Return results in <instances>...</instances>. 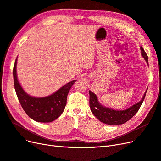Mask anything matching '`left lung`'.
Segmentation results:
<instances>
[{
    "label": "left lung",
    "mask_w": 161,
    "mask_h": 161,
    "mask_svg": "<svg viewBox=\"0 0 161 161\" xmlns=\"http://www.w3.org/2000/svg\"><path fill=\"white\" fill-rule=\"evenodd\" d=\"M140 50L141 54H142V56L144 58V60L147 61V64H148V56L147 53L145 52L142 46L140 47ZM147 89L146 91L142 100L138 102V103L134 105L133 106L130 107V108L123 111L114 110L102 106L98 102L97 97L95 94L89 91V105L91 111L97 119L104 124L109 125L123 124L125 123L126 121L130 120L137 113L138 111L140 108L141 105H142V103H143L146 93L147 92Z\"/></svg>",
    "instance_id": "obj_1"
}]
</instances>
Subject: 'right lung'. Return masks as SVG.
Returning a JSON list of instances; mask_svg holds the SVG:
<instances>
[{"label":"right lung","mask_w":161,"mask_h":161,"mask_svg":"<svg viewBox=\"0 0 161 161\" xmlns=\"http://www.w3.org/2000/svg\"><path fill=\"white\" fill-rule=\"evenodd\" d=\"M17 59L13 67L14 86L17 98L23 110L32 119L38 122H51L60 116L66 104L68 93L76 80L69 82L55 93L42 98H36L27 95L19 83L17 77Z\"/></svg>","instance_id":"add662e5"}]
</instances>
